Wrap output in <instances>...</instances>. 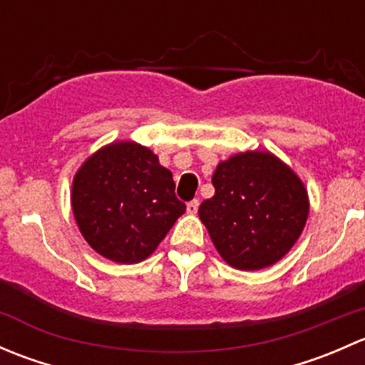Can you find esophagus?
I'll return each instance as SVG.
<instances>
[{
  "label": "esophagus",
  "mask_w": 365,
  "mask_h": 365,
  "mask_svg": "<svg viewBox=\"0 0 365 365\" xmlns=\"http://www.w3.org/2000/svg\"><path fill=\"white\" fill-rule=\"evenodd\" d=\"M197 208H200V201L192 200L189 205H187V213L194 215V213H197Z\"/></svg>",
  "instance_id": "34e87169"
}]
</instances>
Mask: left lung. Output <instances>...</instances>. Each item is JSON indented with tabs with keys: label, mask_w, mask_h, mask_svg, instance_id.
I'll return each instance as SVG.
<instances>
[{
	"label": "left lung",
	"mask_w": 365,
	"mask_h": 365,
	"mask_svg": "<svg viewBox=\"0 0 365 365\" xmlns=\"http://www.w3.org/2000/svg\"><path fill=\"white\" fill-rule=\"evenodd\" d=\"M212 183L215 194L201 203L200 219L230 267H272L297 244L309 217L307 189L277 155L235 153L217 164Z\"/></svg>",
	"instance_id": "1"
}]
</instances>
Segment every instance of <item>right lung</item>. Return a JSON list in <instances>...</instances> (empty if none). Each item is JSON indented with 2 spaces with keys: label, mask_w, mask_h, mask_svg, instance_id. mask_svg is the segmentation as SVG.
<instances>
[{
  "label": "right lung",
  "mask_w": 365,
  "mask_h": 365,
  "mask_svg": "<svg viewBox=\"0 0 365 365\" xmlns=\"http://www.w3.org/2000/svg\"><path fill=\"white\" fill-rule=\"evenodd\" d=\"M73 219L95 252L114 263L146 259L185 212L159 157L135 141H113L73 175Z\"/></svg>",
  "instance_id": "1"
}]
</instances>
